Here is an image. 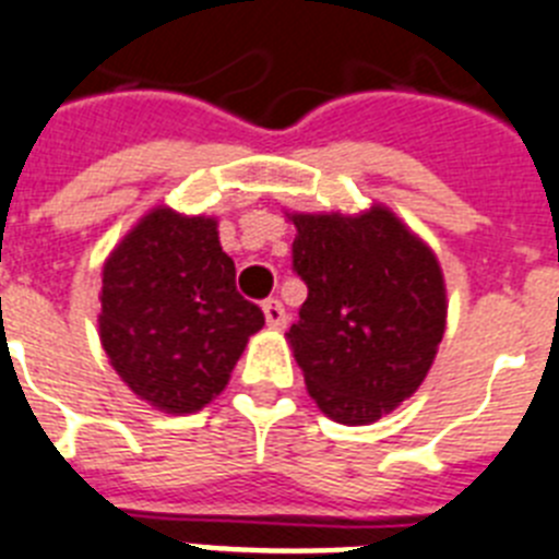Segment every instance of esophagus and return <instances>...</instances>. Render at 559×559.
<instances>
[{"label": "esophagus", "mask_w": 559, "mask_h": 559, "mask_svg": "<svg viewBox=\"0 0 559 559\" xmlns=\"http://www.w3.org/2000/svg\"><path fill=\"white\" fill-rule=\"evenodd\" d=\"M264 318H266V326L270 329H284L286 326V312L281 307L278 298H266L264 300Z\"/></svg>", "instance_id": "obj_1"}]
</instances>
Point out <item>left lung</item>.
<instances>
[{
	"label": "left lung",
	"mask_w": 559,
	"mask_h": 559,
	"mask_svg": "<svg viewBox=\"0 0 559 559\" xmlns=\"http://www.w3.org/2000/svg\"><path fill=\"white\" fill-rule=\"evenodd\" d=\"M289 219L293 270L309 295L286 340L309 396L343 425L377 421L433 366L448 320L439 261L382 205Z\"/></svg>",
	"instance_id": "obj_1"
}]
</instances>
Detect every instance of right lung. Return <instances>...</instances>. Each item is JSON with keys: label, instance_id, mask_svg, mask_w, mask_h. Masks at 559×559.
Returning <instances> with one entry per match:
<instances>
[{"label": "right lung", "instance_id": "right-lung-1", "mask_svg": "<svg viewBox=\"0 0 559 559\" xmlns=\"http://www.w3.org/2000/svg\"><path fill=\"white\" fill-rule=\"evenodd\" d=\"M264 312L236 293L216 219L154 207L104 264L100 343L140 400L193 414L225 391Z\"/></svg>", "mask_w": 559, "mask_h": 559}]
</instances>
